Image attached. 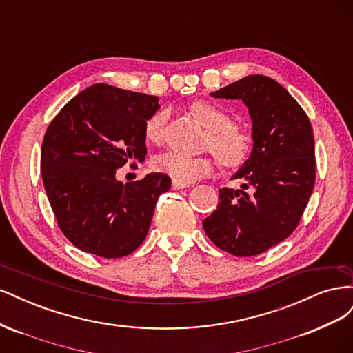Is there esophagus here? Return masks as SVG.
I'll return each mask as SVG.
<instances>
[{
  "instance_id": "esophagus-1",
  "label": "esophagus",
  "mask_w": 353,
  "mask_h": 353,
  "mask_svg": "<svg viewBox=\"0 0 353 353\" xmlns=\"http://www.w3.org/2000/svg\"><path fill=\"white\" fill-rule=\"evenodd\" d=\"M190 187V184H185V183H179V181H172V190H183V188H187Z\"/></svg>"
}]
</instances>
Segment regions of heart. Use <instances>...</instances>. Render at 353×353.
Segmentation results:
<instances>
[{
	"label": "heart",
	"instance_id": "b5f03b06",
	"mask_svg": "<svg viewBox=\"0 0 353 353\" xmlns=\"http://www.w3.org/2000/svg\"><path fill=\"white\" fill-rule=\"evenodd\" d=\"M191 112L209 130L206 145L212 148L219 162L225 166L241 165L252 153L253 137L243 128L232 123V116L210 101H196ZM168 112L153 113L144 123V137L148 143L163 140ZM154 168L179 183H194L215 169L212 156H185L178 152H166L154 159Z\"/></svg>",
	"mask_w": 353,
	"mask_h": 353
}]
</instances>
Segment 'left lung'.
<instances>
[{
	"instance_id": "obj_1",
	"label": "left lung",
	"mask_w": 353,
	"mask_h": 353,
	"mask_svg": "<svg viewBox=\"0 0 353 353\" xmlns=\"http://www.w3.org/2000/svg\"><path fill=\"white\" fill-rule=\"evenodd\" d=\"M210 95L248 105L253 148L232 175L244 184L219 190L218 208L203 228L223 252L244 258L259 254L296 230L312 194V126L283 85L263 74H250Z\"/></svg>"
}]
</instances>
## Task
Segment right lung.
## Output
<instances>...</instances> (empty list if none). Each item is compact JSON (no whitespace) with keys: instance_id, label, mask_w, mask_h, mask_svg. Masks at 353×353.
I'll list each match as a JSON object with an SVG mask.
<instances>
[{"instance_id":"obj_1","label":"right lung","mask_w":353,"mask_h":353,"mask_svg":"<svg viewBox=\"0 0 353 353\" xmlns=\"http://www.w3.org/2000/svg\"><path fill=\"white\" fill-rule=\"evenodd\" d=\"M159 108L154 95L95 83L48 125L42 181L60 230L82 252L122 258L144 241L170 178L153 172L123 184L116 169L145 159L144 123Z\"/></svg>"}]
</instances>
